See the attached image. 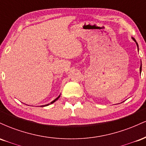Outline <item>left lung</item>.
<instances>
[{"instance_id": "1", "label": "left lung", "mask_w": 146, "mask_h": 146, "mask_svg": "<svg viewBox=\"0 0 146 146\" xmlns=\"http://www.w3.org/2000/svg\"><path fill=\"white\" fill-rule=\"evenodd\" d=\"M132 39H133V40H134V41H135V42H136V44H137V46H138V44H137V42H136V40H135V38H132ZM140 71L141 72V67H140Z\"/></svg>"}]
</instances>
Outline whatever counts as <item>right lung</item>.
<instances>
[{"mask_svg":"<svg viewBox=\"0 0 146 146\" xmlns=\"http://www.w3.org/2000/svg\"><path fill=\"white\" fill-rule=\"evenodd\" d=\"M60 95H59V96H58V98H57L56 99V100H53V102H51V103H50V104H46V105H43V106H41V107H43V106H48V105L51 104H53V102H56V100H58V99L60 98Z\"/></svg>","mask_w":146,"mask_h":146,"instance_id":"obj_1","label":"right lung"}]
</instances>
